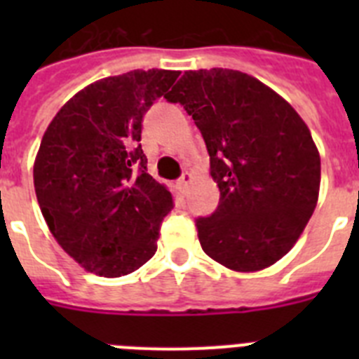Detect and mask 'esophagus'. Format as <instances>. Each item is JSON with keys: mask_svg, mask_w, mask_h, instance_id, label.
<instances>
[{"mask_svg": "<svg viewBox=\"0 0 359 359\" xmlns=\"http://www.w3.org/2000/svg\"><path fill=\"white\" fill-rule=\"evenodd\" d=\"M192 180H194V177H192V174H190V172H183V176L180 177V182H177V185L182 187V189H187V187H189L190 183H192Z\"/></svg>", "mask_w": 359, "mask_h": 359, "instance_id": "34e87169", "label": "esophagus"}]
</instances>
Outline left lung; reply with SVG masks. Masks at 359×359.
Segmentation results:
<instances>
[{
    "label": "left lung",
    "instance_id": "obj_1",
    "mask_svg": "<svg viewBox=\"0 0 359 359\" xmlns=\"http://www.w3.org/2000/svg\"><path fill=\"white\" fill-rule=\"evenodd\" d=\"M165 98L185 107L210 154L219 207L196 221L203 252L243 273L280 261L318 203L320 152L302 116L236 69L185 72Z\"/></svg>",
    "mask_w": 359,
    "mask_h": 359
}]
</instances>
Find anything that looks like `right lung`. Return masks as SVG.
Wrapping results in <instances>:
<instances>
[{"label":"right lung","instance_id":"obj_1","mask_svg":"<svg viewBox=\"0 0 359 359\" xmlns=\"http://www.w3.org/2000/svg\"><path fill=\"white\" fill-rule=\"evenodd\" d=\"M180 72L135 69L73 95L34 161L37 203L61 248L90 273L129 275L156 253L170 190L147 170L142 118Z\"/></svg>","mask_w":359,"mask_h":359}]
</instances>
